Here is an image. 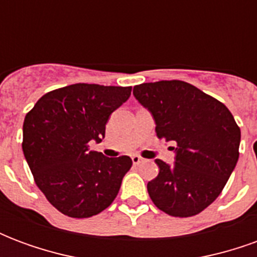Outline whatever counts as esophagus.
<instances>
[{
	"mask_svg": "<svg viewBox=\"0 0 257 257\" xmlns=\"http://www.w3.org/2000/svg\"><path fill=\"white\" fill-rule=\"evenodd\" d=\"M145 161L142 157L139 156H132V162H134V165H139V164H142V162Z\"/></svg>",
	"mask_w": 257,
	"mask_h": 257,
	"instance_id": "obj_1",
	"label": "esophagus"
}]
</instances>
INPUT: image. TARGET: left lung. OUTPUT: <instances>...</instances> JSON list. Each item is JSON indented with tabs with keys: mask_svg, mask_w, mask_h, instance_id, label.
Returning <instances> with one entry per match:
<instances>
[{
	"mask_svg": "<svg viewBox=\"0 0 257 257\" xmlns=\"http://www.w3.org/2000/svg\"><path fill=\"white\" fill-rule=\"evenodd\" d=\"M134 96L154 118L158 139L172 143L175 162L156 160L147 183L158 209L176 217L199 213L215 201L237 165L241 131L230 110L184 81L136 85Z\"/></svg>",
	"mask_w": 257,
	"mask_h": 257,
	"instance_id": "1",
	"label": "left lung"
}]
</instances>
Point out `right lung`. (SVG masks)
Listing matches in <instances>:
<instances>
[{
    "label": "right lung",
    "mask_w": 257,
    "mask_h": 257,
    "mask_svg": "<svg viewBox=\"0 0 257 257\" xmlns=\"http://www.w3.org/2000/svg\"><path fill=\"white\" fill-rule=\"evenodd\" d=\"M131 86L74 84L48 92L23 123V154L36 184L70 217L100 213L117 197L128 156L108 158L89 149L100 143L106 123L131 96Z\"/></svg>",
    "instance_id": "1"
}]
</instances>
